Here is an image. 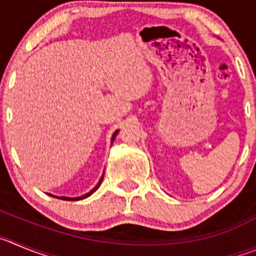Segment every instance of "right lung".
<instances>
[{
	"mask_svg": "<svg viewBox=\"0 0 256 256\" xmlns=\"http://www.w3.org/2000/svg\"><path fill=\"white\" fill-rule=\"evenodd\" d=\"M117 132H118V130H116V131H114V135H112V139H111V142H114V138H116V135H117ZM102 179H104V176H101V179H100V182L97 183V186H96V187L93 188V190H90V192L86 193V194L80 196V197H76V198H69V197H58V196H52V194H49V196H52V197L59 198V200H83V198H87V197H90V196L92 194L93 192H96V190H98V187H100V186H101V183H102Z\"/></svg>",
	"mask_w": 256,
	"mask_h": 256,
	"instance_id": "right-lung-1",
	"label": "right lung"
}]
</instances>
